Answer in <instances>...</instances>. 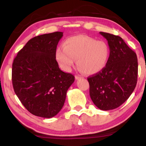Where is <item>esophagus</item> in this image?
<instances>
[{"mask_svg":"<svg viewBox=\"0 0 146 146\" xmlns=\"http://www.w3.org/2000/svg\"><path fill=\"white\" fill-rule=\"evenodd\" d=\"M75 78H76V80H80V79H82V78H83V77L80 76H78V75H76V76H75Z\"/></svg>","mask_w":146,"mask_h":146,"instance_id":"34e87169","label":"esophagus"}]
</instances>
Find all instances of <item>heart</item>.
I'll use <instances>...</instances> for the list:
<instances>
[{"instance_id": "heart-1", "label": "heart", "mask_w": 146, "mask_h": 146, "mask_svg": "<svg viewBox=\"0 0 146 146\" xmlns=\"http://www.w3.org/2000/svg\"><path fill=\"white\" fill-rule=\"evenodd\" d=\"M110 55L106 42L87 36H74L64 41L56 51V59L65 70H70L77 60V66L86 74H95L104 68Z\"/></svg>"}]
</instances>
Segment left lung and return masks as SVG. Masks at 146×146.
<instances>
[{
  "instance_id": "obj_1",
  "label": "left lung",
  "mask_w": 146,
  "mask_h": 146,
  "mask_svg": "<svg viewBox=\"0 0 146 146\" xmlns=\"http://www.w3.org/2000/svg\"><path fill=\"white\" fill-rule=\"evenodd\" d=\"M107 40L110 56L100 72L88 78L90 96L102 110L117 108L134 90L137 78L136 54L118 36L100 32Z\"/></svg>"
}]
</instances>
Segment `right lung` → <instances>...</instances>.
<instances>
[{
	"instance_id": "add662e5",
	"label": "right lung",
	"mask_w": 146,
	"mask_h": 146,
	"mask_svg": "<svg viewBox=\"0 0 146 146\" xmlns=\"http://www.w3.org/2000/svg\"><path fill=\"white\" fill-rule=\"evenodd\" d=\"M62 36V32H55L33 38L13 61L14 90L27 110L36 116H55L74 82V76L62 71L56 60V47Z\"/></svg>"
}]
</instances>
